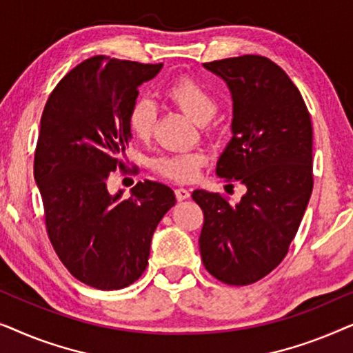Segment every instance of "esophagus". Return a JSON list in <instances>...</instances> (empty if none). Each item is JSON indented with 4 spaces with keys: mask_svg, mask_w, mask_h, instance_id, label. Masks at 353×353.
<instances>
[{
    "mask_svg": "<svg viewBox=\"0 0 353 353\" xmlns=\"http://www.w3.org/2000/svg\"><path fill=\"white\" fill-rule=\"evenodd\" d=\"M175 196H176L178 201H185V199H188V197H190V191L185 190V188H176Z\"/></svg>",
    "mask_w": 353,
    "mask_h": 353,
    "instance_id": "1",
    "label": "esophagus"
}]
</instances>
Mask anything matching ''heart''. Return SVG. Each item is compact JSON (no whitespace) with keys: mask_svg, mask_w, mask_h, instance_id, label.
Here are the masks:
<instances>
[{"mask_svg":"<svg viewBox=\"0 0 353 353\" xmlns=\"http://www.w3.org/2000/svg\"><path fill=\"white\" fill-rule=\"evenodd\" d=\"M165 96L196 123L209 122L219 109L215 96L199 80L188 75L173 80L165 88ZM156 117L157 109L154 101L146 96L138 98L128 110V130L134 138L148 139L152 134ZM202 163L204 156L201 152H172L154 159L152 168L170 180L190 181L197 175Z\"/></svg>","mask_w":353,"mask_h":353,"instance_id":"heart-1","label":"heart"}]
</instances>
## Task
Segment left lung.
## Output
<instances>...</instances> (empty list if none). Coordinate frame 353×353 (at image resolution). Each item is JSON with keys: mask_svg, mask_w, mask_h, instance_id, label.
<instances>
[{"mask_svg": "<svg viewBox=\"0 0 353 353\" xmlns=\"http://www.w3.org/2000/svg\"><path fill=\"white\" fill-rule=\"evenodd\" d=\"M233 98L231 137L216 175L241 181L231 205L219 192L196 190L204 212L199 249L212 276L231 286L252 284L286 257L313 190L310 114L281 67L263 56L205 62Z\"/></svg>", "mask_w": 353, "mask_h": 353, "instance_id": "8db88e82", "label": "left lung"}]
</instances>
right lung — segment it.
<instances>
[{
    "label": "right lung",
    "mask_w": 353,
    "mask_h": 353,
    "mask_svg": "<svg viewBox=\"0 0 353 353\" xmlns=\"http://www.w3.org/2000/svg\"><path fill=\"white\" fill-rule=\"evenodd\" d=\"M161 69L90 57L56 85L41 115L33 175L48 236L72 276L101 291L141 276L154 231L176 202L172 188L151 180L137 183L128 199L108 190L110 173L128 168L127 115L138 86Z\"/></svg>",
    "instance_id": "obj_1"
}]
</instances>
